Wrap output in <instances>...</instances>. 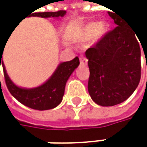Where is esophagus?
Returning a JSON list of instances; mask_svg holds the SVG:
<instances>
[{"mask_svg":"<svg viewBox=\"0 0 147 147\" xmlns=\"http://www.w3.org/2000/svg\"><path fill=\"white\" fill-rule=\"evenodd\" d=\"M80 64L82 65H88V59L85 57H81L80 58Z\"/></svg>","mask_w":147,"mask_h":147,"instance_id":"esophagus-1","label":"esophagus"}]
</instances>
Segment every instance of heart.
I'll list each match as a JSON object with an SVG mask.
<instances>
[{
	"mask_svg": "<svg viewBox=\"0 0 147 147\" xmlns=\"http://www.w3.org/2000/svg\"><path fill=\"white\" fill-rule=\"evenodd\" d=\"M109 30V24L107 22H91L85 25L83 28V35L85 38L89 39L92 38L94 36L97 38L103 37Z\"/></svg>",
	"mask_w": 147,
	"mask_h": 147,
	"instance_id": "obj_1",
	"label": "heart"
}]
</instances>
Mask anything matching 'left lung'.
I'll list each match as a JSON object with an SVG mask.
<instances>
[{
  "label": "left lung",
  "instance_id": "8db88e82",
  "mask_svg": "<svg viewBox=\"0 0 147 147\" xmlns=\"http://www.w3.org/2000/svg\"><path fill=\"white\" fill-rule=\"evenodd\" d=\"M109 15L118 26L85 53L90 71L88 93L102 106L116 105L129 98L139 85L141 71L137 34L121 17L115 13Z\"/></svg>",
  "mask_w": 147,
  "mask_h": 147
}]
</instances>
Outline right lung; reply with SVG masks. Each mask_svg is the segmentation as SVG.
<instances>
[{"mask_svg":"<svg viewBox=\"0 0 147 147\" xmlns=\"http://www.w3.org/2000/svg\"><path fill=\"white\" fill-rule=\"evenodd\" d=\"M65 13V11L46 12L36 13L35 16L44 18H58L64 17ZM3 51L4 49L0 50V68L1 64L7 87L11 94L18 101L31 109L39 111L55 108L61 103L65 94L66 82L80 64L78 57H76L71 61L60 63L53 75L42 85L36 88H26L16 85L7 73L6 67L1 59Z\"/></svg>","mask_w":147,"mask_h":147,"instance_id":"add662e5","label":"right lung"}]
</instances>
